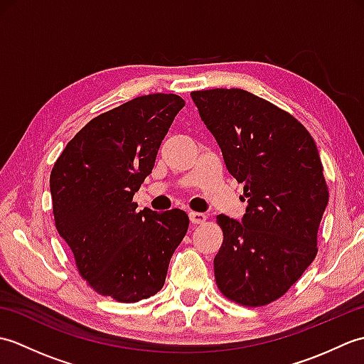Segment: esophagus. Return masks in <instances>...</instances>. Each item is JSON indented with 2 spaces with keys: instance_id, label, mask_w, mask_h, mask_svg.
I'll return each instance as SVG.
<instances>
[{
  "instance_id": "obj_1",
  "label": "esophagus",
  "mask_w": 364,
  "mask_h": 364,
  "mask_svg": "<svg viewBox=\"0 0 364 364\" xmlns=\"http://www.w3.org/2000/svg\"><path fill=\"white\" fill-rule=\"evenodd\" d=\"M189 220L191 223H194V225H200V223H203L206 220V215L203 213H189Z\"/></svg>"
}]
</instances>
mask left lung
<instances>
[{
  "label": "left lung",
  "mask_w": 364,
  "mask_h": 364,
  "mask_svg": "<svg viewBox=\"0 0 364 364\" xmlns=\"http://www.w3.org/2000/svg\"><path fill=\"white\" fill-rule=\"evenodd\" d=\"M191 97L247 200L241 222L218 215L223 242L214 258L215 283L236 304L267 305L318 253L328 203L318 146L291 114L247 90H197Z\"/></svg>",
  "instance_id": "left-lung-1"
}]
</instances>
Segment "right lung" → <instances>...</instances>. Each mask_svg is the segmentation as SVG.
Here are the masks:
<instances>
[{
  "instance_id": "add662e5",
  "label": "right lung",
  "mask_w": 364,
  "mask_h": 364,
  "mask_svg": "<svg viewBox=\"0 0 364 364\" xmlns=\"http://www.w3.org/2000/svg\"><path fill=\"white\" fill-rule=\"evenodd\" d=\"M184 100L133 98L92 119L60 153L50 176L54 222L84 280L123 304L154 296L189 227L181 210L137 211L133 197L151 173Z\"/></svg>"
}]
</instances>
